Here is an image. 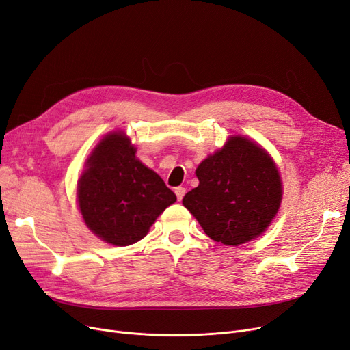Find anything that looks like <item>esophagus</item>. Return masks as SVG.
<instances>
[{
	"instance_id": "34e87169",
	"label": "esophagus",
	"mask_w": 350,
	"mask_h": 350,
	"mask_svg": "<svg viewBox=\"0 0 350 350\" xmlns=\"http://www.w3.org/2000/svg\"><path fill=\"white\" fill-rule=\"evenodd\" d=\"M185 193H187V189H185L184 187H176V188H175V194H176L178 201L183 200V197L185 196Z\"/></svg>"
}]
</instances>
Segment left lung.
Masks as SVG:
<instances>
[{"mask_svg":"<svg viewBox=\"0 0 350 350\" xmlns=\"http://www.w3.org/2000/svg\"><path fill=\"white\" fill-rule=\"evenodd\" d=\"M196 175L200 184L183 204L216 242L237 247L258 238L278 215L283 188L276 163L247 137H229Z\"/></svg>","mask_w":350,"mask_h":350,"instance_id":"8db88e82","label":"left lung"}]
</instances>
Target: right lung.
I'll return each mask as SVG.
<instances>
[{
  "instance_id": "add662e5",
  "label": "right lung",
  "mask_w": 350,
  "mask_h": 350,
  "mask_svg": "<svg viewBox=\"0 0 350 350\" xmlns=\"http://www.w3.org/2000/svg\"><path fill=\"white\" fill-rule=\"evenodd\" d=\"M77 201L84 224L94 235L115 247H126L147 235L176 196L135 157L129 137L113 131L89 156L77 184Z\"/></svg>"
}]
</instances>
